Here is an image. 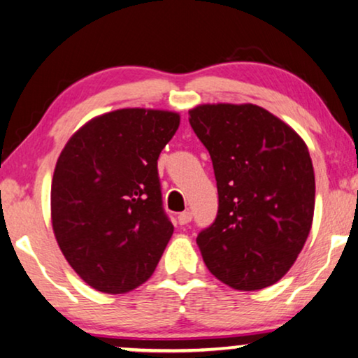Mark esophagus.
<instances>
[{"instance_id": "obj_1", "label": "esophagus", "mask_w": 358, "mask_h": 358, "mask_svg": "<svg viewBox=\"0 0 358 358\" xmlns=\"http://www.w3.org/2000/svg\"><path fill=\"white\" fill-rule=\"evenodd\" d=\"M191 219H193V214H191L189 210H185V213H181L178 215V224L180 225H186V224L191 222Z\"/></svg>"}]
</instances>
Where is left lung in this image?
Returning a JSON list of instances; mask_svg holds the SVG:
<instances>
[{"instance_id": "left-lung-1", "label": "left lung", "mask_w": 358, "mask_h": 358, "mask_svg": "<svg viewBox=\"0 0 358 358\" xmlns=\"http://www.w3.org/2000/svg\"><path fill=\"white\" fill-rule=\"evenodd\" d=\"M189 124L213 160L219 209L198 234L208 269L236 290L282 279L310 234L315 172L303 139L253 103L199 105Z\"/></svg>"}]
</instances>
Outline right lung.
I'll return each instance as SVG.
<instances>
[{
	"label": "right lung",
	"instance_id": "add662e5",
	"mask_svg": "<svg viewBox=\"0 0 358 358\" xmlns=\"http://www.w3.org/2000/svg\"><path fill=\"white\" fill-rule=\"evenodd\" d=\"M180 115L123 108L84 124L59 154L52 224L79 278L105 294L148 280L173 234L165 214L159 155Z\"/></svg>",
	"mask_w": 358,
	"mask_h": 358
}]
</instances>
